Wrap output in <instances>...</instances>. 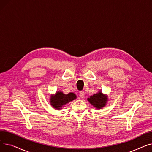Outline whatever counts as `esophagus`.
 <instances>
[{
	"mask_svg": "<svg viewBox=\"0 0 152 152\" xmlns=\"http://www.w3.org/2000/svg\"><path fill=\"white\" fill-rule=\"evenodd\" d=\"M79 96H80L81 98L83 99L85 96V94H84V91H80L79 92Z\"/></svg>",
	"mask_w": 152,
	"mask_h": 152,
	"instance_id": "34e87169",
	"label": "esophagus"
}]
</instances>
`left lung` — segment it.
<instances>
[{"instance_id":"1","label":"left lung","mask_w":152,"mask_h":152,"mask_svg":"<svg viewBox=\"0 0 152 152\" xmlns=\"http://www.w3.org/2000/svg\"><path fill=\"white\" fill-rule=\"evenodd\" d=\"M87 100L94 107L100 109L105 105L107 101V97L103 95V94L100 92L91 96L90 98L87 99Z\"/></svg>"}]
</instances>
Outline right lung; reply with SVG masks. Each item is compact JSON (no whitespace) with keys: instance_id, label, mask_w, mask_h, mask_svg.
<instances>
[{"instance_id":"right-lung-1","label":"right lung","mask_w":152,"mask_h":152,"mask_svg":"<svg viewBox=\"0 0 152 152\" xmlns=\"http://www.w3.org/2000/svg\"><path fill=\"white\" fill-rule=\"evenodd\" d=\"M76 98V95L73 93H69L68 94H64L63 92H60L56 93L54 97L50 99V103L52 107L55 109H61L63 105L66 104L67 103L75 100Z\"/></svg>"}]
</instances>
